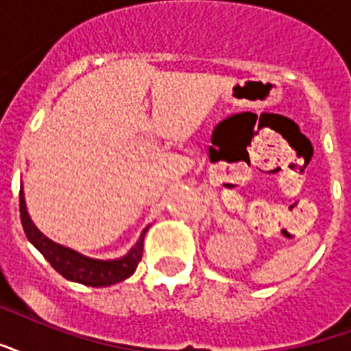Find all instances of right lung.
Instances as JSON below:
<instances>
[{
    "mask_svg": "<svg viewBox=\"0 0 351 351\" xmlns=\"http://www.w3.org/2000/svg\"><path fill=\"white\" fill-rule=\"evenodd\" d=\"M20 219L27 239L38 248L42 256L49 261L51 267L58 274H62L66 280L82 283L88 287H108L117 282H123L125 278L132 276L134 271L138 269V263L141 261V256H143V239H145L147 228L141 232L140 239L127 256H123L121 259H110V261L86 258L71 248L53 243L34 226L29 217L25 199H23V189H20Z\"/></svg>",
    "mask_w": 351,
    "mask_h": 351,
    "instance_id": "obj_1",
    "label": "right lung"
}]
</instances>
